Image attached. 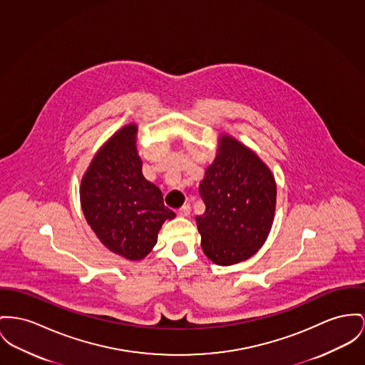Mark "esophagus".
Instances as JSON below:
<instances>
[{
	"instance_id": "obj_1",
	"label": "esophagus",
	"mask_w": 365,
	"mask_h": 365,
	"mask_svg": "<svg viewBox=\"0 0 365 365\" xmlns=\"http://www.w3.org/2000/svg\"><path fill=\"white\" fill-rule=\"evenodd\" d=\"M177 215L181 216V217H188V216L191 215V206H190V205H184V206L177 212Z\"/></svg>"
}]
</instances>
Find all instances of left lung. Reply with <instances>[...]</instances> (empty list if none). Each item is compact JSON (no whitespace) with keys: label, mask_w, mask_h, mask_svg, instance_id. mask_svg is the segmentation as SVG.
<instances>
[{"label":"left lung","mask_w":365,"mask_h":365,"mask_svg":"<svg viewBox=\"0 0 365 365\" xmlns=\"http://www.w3.org/2000/svg\"><path fill=\"white\" fill-rule=\"evenodd\" d=\"M206 210L196 216L205 255L219 266L252 257L266 242L277 202L271 170L249 148L220 137L215 162L199 184Z\"/></svg>","instance_id":"left-lung-1"}]
</instances>
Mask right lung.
Returning <instances> with one entry per match:
<instances>
[{
    "label": "right lung",
    "instance_id": "add662e5",
    "mask_svg": "<svg viewBox=\"0 0 365 365\" xmlns=\"http://www.w3.org/2000/svg\"><path fill=\"white\" fill-rule=\"evenodd\" d=\"M137 125L127 124L94 156L80 185L83 213L98 240L128 260H141L158 242V232L175 213L162 191L143 175Z\"/></svg>",
    "mask_w": 365,
    "mask_h": 365
}]
</instances>
